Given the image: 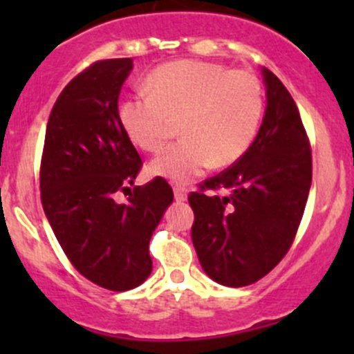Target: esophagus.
Returning <instances> with one entry per match:
<instances>
[{"mask_svg": "<svg viewBox=\"0 0 354 354\" xmlns=\"http://www.w3.org/2000/svg\"><path fill=\"white\" fill-rule=\"evenodd\" d=\"M173 192H174V200H176V202H185V200H187L188 190L185 187H181V185H174Z\"/></svg>", "mask_w": 354, "mask_h": 354, "instance_id": "esophagus-1", "label": "esophagus"}]
</instances>
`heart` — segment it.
I'll list each match as a JSON object with an SVG mask.
<instances>
[{
    "label": "heart",
    "instance_id": "1",
    "mask_svg": "<svg viewBox=\"0 0 354 354\" xmlns=\"http://www.w3.org/2000/svg\"><path fill=\"white\" fill-rule=\"evenodd\" d=\"M120 104V121L130 140L156 152L180 121L183 140L164 149L149 173L188 183L210 166L226 167L252 147L262 123L266 94L252 71L209 62H174L159 66Z\"/></svg>",
    "mask_w": 354,
    "mask_h": 354
}]
</instances>
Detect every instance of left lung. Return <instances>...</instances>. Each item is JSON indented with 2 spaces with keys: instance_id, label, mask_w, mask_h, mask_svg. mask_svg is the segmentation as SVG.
<instances>
[{
  "instance_id": "obj_1",
  "label": "left lung",
  "mask_w": 354,
  "mask_h": 354,
  "mask_svg": "<svg viewBox=\"0 0 354 354\" xmlns=\"http://www.w3.org/2000/svg\"><path fill=\"white\" fill-rule=\"evenodd\" d=\"M262 73L267 109L252 147L188 195L200 266L231 288L257 283L284 259L312 185V149L296 102L272 71Z\"/></svg>"
}]
</instances>
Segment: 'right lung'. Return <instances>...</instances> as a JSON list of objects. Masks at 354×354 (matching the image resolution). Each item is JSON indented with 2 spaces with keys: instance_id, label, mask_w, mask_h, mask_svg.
<instances>
[{
  "instance_id": "add662e5",
  "label": "right lung",
  "mask_w": 354,
  "mask_h": 354,
  "mask_svg": "<svg viewBox=\"0 0 354 354\" xmlns=\"http://www.w3.org/2000/svg\"><path fill=\"white\" fill-rule=\"evenodd\" d=\"M131 58L101 59L56 99L41 159V202L71 266L97 286L128 291L152 270L149 241L173 188L156 176L128 188L142 159L121 127L118 97ZM130 191L127 203L115 202Z\"/></svg>"
}]
</instances>
